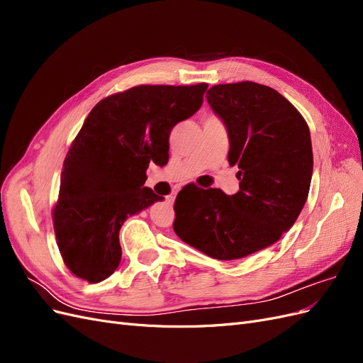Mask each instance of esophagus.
Returning a JSON list of instances; mask_svg holds the SVG:
<instances>
[{"mask_svg": "<svg viewBox=\"0 0 363 363\" xmlns=\"http://www.w3.org/2000/svg\"><path fill=\"white\" fill-rule=\"evenodd\" d=\"M174 200H175V195H174V194H169V195L167 196V203H168L169 206L174 204Z\"/></svg>", "mask_w": 363, "mask_h": 363, "instance_id": "obj_1", "label": "esophagus"}]
</instances>
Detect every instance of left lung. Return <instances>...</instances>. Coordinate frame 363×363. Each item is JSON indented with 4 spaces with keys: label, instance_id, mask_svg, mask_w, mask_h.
Wrapping results in <instances>:
<instances>
[{
    "label": "left lung",
    "instance_id": "obj_1",
    "mask_svg": "<svg viewBox=\"0 0 363 363\" xmlns=\"http://www.w3.org/2000/svg\"><path fill=\"white\" fill-rule=\"evenodd\" d=\"M206 98L227 127L239 191L177 195L172 227L208 257L235 260L277 242L298 218L312 180L311 131L286 98L265 84H216Z\"/></svg>",
    "mask_w": 363,
    "mask_h": 363
}]
</instances>
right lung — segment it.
<instances>
[{
    "mask_svg": "<svg viewBox=\"0 0 363 363\" xmlns=\"http://www.w3.org/2000/svg\"><path fill=\"white\" fill-rule=\"evenodd\" d=\"M207 83L140 84L112 94L84 119L63 162L52 224L63 263L89 283L119 265V230L163 200L145 188L150 162L168 163L169 135L203 103Z\"/></svg>",
    "mask_w": 363,
    "mask_h": 363,
    "instance_id": "add662e5",
    "label": "right lung"
}]
</instances>
